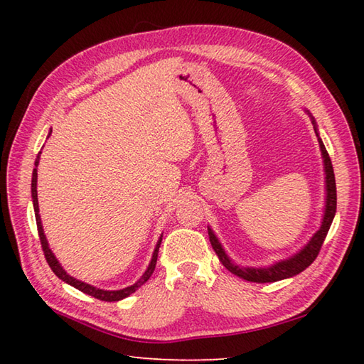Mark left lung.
<instances>
[{
  "label": "left lung",
  "instance_id": "1",
  "mask_svg": "<svg viewBox=\"0 0 364 364\" xmlns=\"http://www.w3.org/2000/svg\"><path fill=\"white\" fill-rule=\"evenodd\" d=\"M313 125H314L316 136H318V129H316L314 119H313ZM318 141L321 145L323 166H326V175H327L326 176L327 205H326V214H323V220H322V225H321L319 231L311 237V241L305 245V249H301L297 255H294L292 258L277 262V264L270 266V267L253 269V267H241V266L235 264V262H231L230 258L227 257V253L223 252L220 242L218 241V237L214 236L211 228H208V235H210V241H211L214 252L218 253L220 262L230 270L231 274L241 277L247 282L272 283V282H278V280H283V278H289V277L300 274L301 270H305L316 258H318L321 247H322L323 241H326V236L328 233L330 225H331V222H333L335 213H336V183H335L333 166H331V159L328 156L326 146H323V144L321 141V137H318Z\"/></svg>",
  "mask_w": 364,
  "mask_h": 364
}]
</instances>
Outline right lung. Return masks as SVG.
Segmentation results:
<instances>
[{
	"label": "right lung",
	"instance_id": "1",
	"mask_svg": "<svg viewBox=\"0 0 364 364\" xmlns=\"http://www.w3.org/2000/svg\"><path fill=\"white\" fill-rule=\"evenodd\" d=\"M41 153H42V151H38V154H37L36 167L38 166V159H41ZM31 192H33V205H34V213H36L37 231H38V237H41V244H42V250H43V255H45V259H46V262H48V266L51 267L53 272L56 274V275L60 278V280L68 283V284H72L73 288L80 289V291L84 292V294H89V296L95 297V299H98V300L117 301V300H122V299L128 297L129 294L136 292V291H137L139 288H141V286L151 277L154 267H156L158 252H159V245H161V239H162V237H159V241H158V244H156V249H154V252H153V258H151L150 266H149V269L145 270V274L142 275L141 280H139V282L134 283V284L128 286V288H125V289H120V291H103V289L95 288V286H90V284H87V283H82V282H80V280H76V278L68 275V274L65 272V270L63 269V266L59 264V261L56 259V257H54L53 252L50 250L48 242H46V237H45V235H43L41 214H38V202H37V168L33 170V181H31Z\"/></svg>",
	"mask_w": 364,
	"mask_h": 364
}]
</instances>
